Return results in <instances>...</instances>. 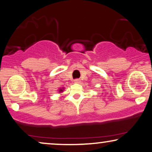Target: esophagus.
<instances>
[{"label":"esophagus","instance_id":"obj_1","mask_svg":"<svg viewBox=\"0 0 152 152\" xmlns=\"http://www.w3.org/2000/svg\"><path fill=\"white\" fill-rule=\"evenodd\" d=\"M75 83H80V79H75V80H74Z\"/></svg>","mask_w":152,"mask_h":152}]
</instances>
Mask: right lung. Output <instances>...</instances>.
Here are the masks:
<instances>
[{
    "mask_svg": "<svg viewBox=\"0 0 152 152\" xmlns=\"http://www.w3.org/2000/svg\"><path fill=\"white\" fill-rule=\"evenodd\" d=\"M59 91H63V90H62V89H60Z\"/></svg>",
    "mask_w": 152,
    "mask_h": 152,
    "instance_id": "right-lung-1",
    "label": "right lung"
}]
</instances>
